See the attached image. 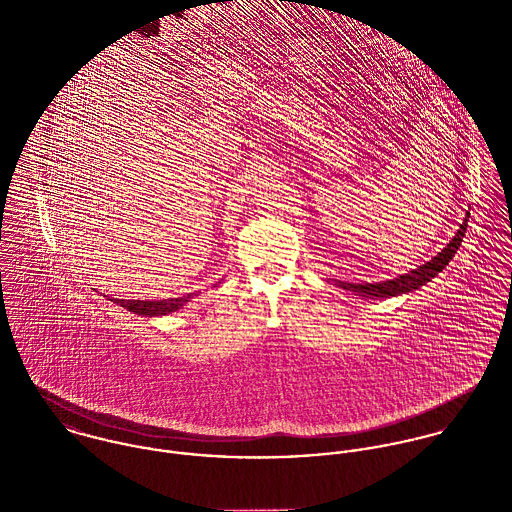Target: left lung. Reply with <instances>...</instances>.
Returning a JSON list of instances; mask_svg holds the SVG:
<instances>
[{"label": "left lung", "instance_id": "8db88e82", "mask_svg": "<svg viewBox=\"0 0 512 512\" xmlns=\"http://www.w3.org/2000/svg\"><path fill=\"white\" fill-rule=\"evenodd\" d=\"M465 230H467V219L463 220V224H459V230L449 240V244L441 252H438V256H434L430 262H424L422 266L410 270L408 274H402V276H398L394 280L372 282V284H349V282L335 280V286L343 288V290H349V292H353L355 295H361V297H370V299H386V297H394V295H402V293L420 290L422 286L432 282L439 272H443V268L451 262V258L455 256V252L459 250V246L463 242Z\"/></svg>", "mask_w": 512, "mask_h": 512}]
</instances>
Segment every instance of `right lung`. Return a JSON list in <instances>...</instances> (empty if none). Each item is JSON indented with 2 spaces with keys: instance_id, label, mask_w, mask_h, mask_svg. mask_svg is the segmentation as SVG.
Masks as SVG:
<instances>
[{
  "instance_id": "1",
  "label": "right lung",
  "mask_w": 512,
  "mask_h": 512,
  "mask_svg": "<svg viewBox=\"0 0 512 512\" xmlns=\"http://www.w3.org/2000/svg\"><path fill=\"white\" fill-rule=\"evenodd\" d=\"M195 295L199 293H187L183 297H169V299H159V301H144V299H110L114 301L116 305L132 311V313H138V315H144V317H161V315H169L173 311H179L185 303H189Z\"/></svg>"
}]
</instances>
